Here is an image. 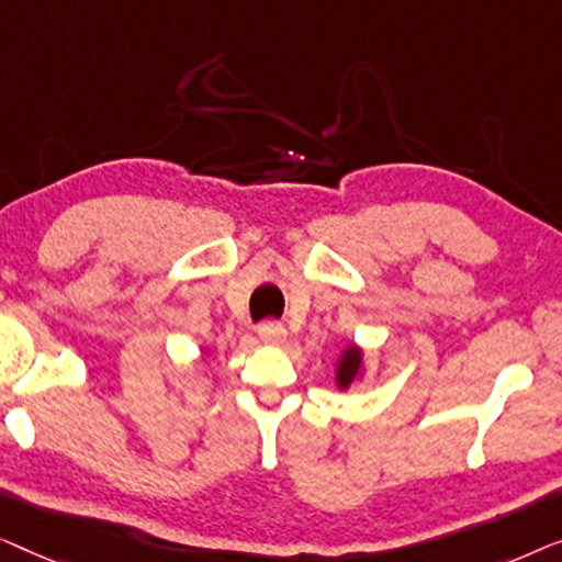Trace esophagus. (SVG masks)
Instances as JSON below:
<instances>
[{
  "mask_svg": "<svg viewBox=\"0 0 562 562\" xmlns=\"http://www.w3.org/2000/svg\"><path fill=\"white\" fill-rule=\"evenodd\" d=\"M257 334H259V341L272 344V346H278L284 341V338H288V330H284V326L278 321H265L262 326H259Z\"/></svg>",
  "mask_w": 562,
  "mask_h": 562,
  "instance_id": "esophagus-1",
  "label": "esophagus"
}]
</instances>
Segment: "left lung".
<instances>
[{
  "mask_svg": "<svg viewBox=\"0 0 562 562\" xmlns=\"http://www.w3.org/2000/svg\"><path fill=\"white\" fill-rule=\"evenodd\" d=\"M361 367H363V353L359 346H346V351L341 353V359H338V367H336V384L341 386V390H349V386L357 382V376L361 374Z\"/></svg>",
  "mask_w": 562,
  "mask_h": 562,
  "instance_id": "obj_1",
  "label": "left lung"
}]
</instances>
